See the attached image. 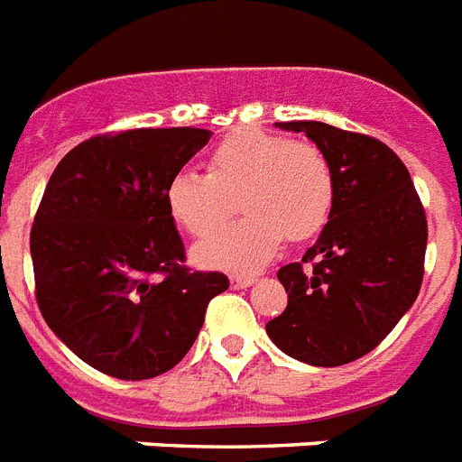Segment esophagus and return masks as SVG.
<instances>
[{"mask_svg": "<svg viewBox=\"0 0 462 462\" xmlns=\"http://www.w3.org/2000/svg\"><path fill=\"white\" fill-rule=\"evenodd\" d=\"M254 281H257V276H253V273H236V276H231V288H250V285H254Z\"/></svg>", "mask_w": 462, "mask_h": 462, "instance_id": "1", "label": "esophagus"}]
</instances>
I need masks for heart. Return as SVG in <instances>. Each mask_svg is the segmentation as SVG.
Here are the masks:
<instances>
[{
	"label": "heart",
	"instance_id": "obj_1",
	"mask_svg": "<svg viewBox=\"0 0 462 462\" xmlns=\"http://www.w3.org/2000/svg\"><path fill=\"white\" fill-rule=\"evenodd\" d=\"M165 198L170 215L198 238L212 234L238 198L245 215L193 247V262L205 269L247 272L269 262L283 236L304 240L326 226L335 177L314 143L238 129L212 151L209 171H177Z\"/></svg>",
	"mask_w": 462,
	"mask_h": 462
}]
</instances>
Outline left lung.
Here are the masks:
<instances>
[{
  "instance_id": "obj_1",
  "label": "left lung",
  "mask_w": 462,
  "mask_h": 462,
  "mask_svg": "<svg viewBox=\"0 0 462 462\" xmlns=\"http://www.w3.org/2000/svg\"><path fill=\"white\" fill-rule=\"evenodd\" d=\"M304 132L326 153L335 203L302 264H285L278 281L288 307L266 323L283 354L309 365L356 361L392 333L420 292L428 219L411 174L383 141L326 122H276Z\"/></svg>"
}]
</instances>
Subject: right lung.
Segmentation results:
<instances>
[{
  "label": "right lung",
  "mask_w": 462,
  "mask_h": 462,
  "mask_svg": "<svg viewBox=\"0 0 462 462\" xmlns=\"http://www.w3.org/2000/svg\"><path fill=\"white\" fill-rule=\"evenodd\" d=\"M209 129H129L94 136L60 160L30 234L37 304L56 337L120 380L162 375L184 359L217 272L190 273L167 184Z\"/></svg>",
  "instance_id": "1"
}]
</instances>
